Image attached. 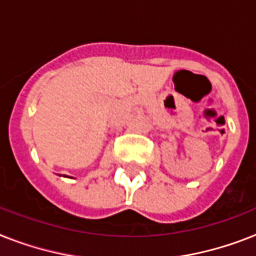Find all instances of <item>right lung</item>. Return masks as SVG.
Instances as JSON below:
<instances>
[{
    "mask_svg": "<svg viewBox=\"0 0 256 256\" xmlns=\"http://www.w3.org/2000/svg\"><path fill=\"white\" fill-rule=\"evenodd\" d=\"M64 176H66V175H64Z\"/></svg>",
    "mask_w": 256,
    "mask_h": 256,
    "instance_id": "add662e5",
    "label": "right lung"
}]
</instances>
